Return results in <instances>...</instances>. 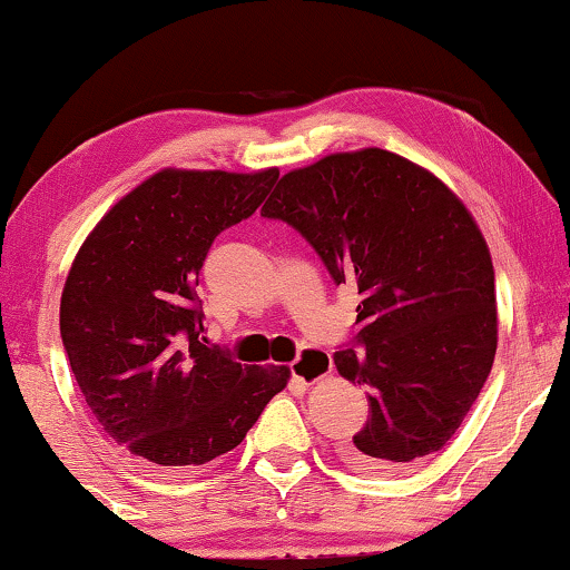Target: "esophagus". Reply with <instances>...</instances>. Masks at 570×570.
Listing matches in <instances>:
<instances>
[{
    "label": "esophagus",
    "instance_id": "esophagus-1",
    "mask_svg": "<svg viewBox=\"0 0 570 570\" xmlns=\"http://www.w3.org/2000/svg\"><path fill=\"white\" fill-rule=\"evenodd\" d=\"M330 368H332V361L327 353L303 351L301 356L291 364V374H293V380L316 382V380H322V376H327Z\"/></svg>",
    "mask_w": 570,
    "mask_h": 570
}]
</instances>
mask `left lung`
<instances>
[{
	"label": "left lung",
	"instance_id": "1",
	"mask_svg": "<svg viewBox=\"0 0 570 570\" xmlns=\"http://www.w3.org/2000/svg\"><path fill=\"white\" fill-rule=\"evenodd\" d=\"M262 217L298 230L335 285L358 287V332L335 366L368 390V421L345 461L390 474L438 453L498 351L492 258L469 209L424 167L364 149L283 175Z\"/></svg>",
	"mask_w": 570,
	"mask_h": 570
}]
</instances>
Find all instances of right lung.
I'll return each mask as SVG.
<instances>
[{
    "mask_svg": "<svg viewBox=\"0 0 570 570\" xmlns=\"http://www.w3.org/2000/svg\"><path fill=\"white\" fill-rule=\"evenodd\" d=\"M277 169H161L120 198L80 246L59 332L88 409L117 445L157 469L238 448L287 366H246L206 345L198 272L214 238L248 219Z\"/></svg>",
    "mask_w": 570,
    "mask_h": 570,
    "instance_id": "right-lung-1",
    "label": "right lung"
}]
</instances>
